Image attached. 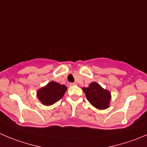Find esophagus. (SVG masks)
Here are the masks:
<instances>
[{
	"label": "esophagus",
	"instance_id": "1",
	"mask_svg": "<svg viewBox=\"0 0 147 147\" xmlns=\"http://www.w3.org/2000/svg\"><path fill=\"white\" fill-rule=\"evenodd\" d=\"M76 84V83H72V82H68L67 83V85L68 86H72V85H75Z\"/></svg>",
	"mask_w": 147,
	"mask_h": 147
}]
</instances>
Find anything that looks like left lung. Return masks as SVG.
Here are the masks:
<instances>
[{"instance_id":"1","label":"left lung","mask_w":147,"mask_h":147,"mask_svg":"<svg viewBox=\"0 0 147 147\" xmlns=\"http://www.w3.org/2000/svg\"><path fill=\"white\" fill-rule=\"evenodd\" d=\"M87 100L94 107L105 109L109 107L111 94L109 91L104 90L99 84L92 82L88 87L82 89Z\"/></svg>"}]
</instances>
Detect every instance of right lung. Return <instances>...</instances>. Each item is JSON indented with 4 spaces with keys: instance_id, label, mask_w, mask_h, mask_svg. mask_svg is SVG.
Returning <instances> with one entry per match:
<instances>
[{
    "instance_id": "1",
    "label": "right lung",
    "mask_w": 147,
    "mask_h": 147,
    "mask_svg": "<svg viewBox=\"0 0 147 147\" xmlns=\"http://www.w3.org/2000/svg\"><path fill=\"white\" fill-rule=\"evenodd\" d=\"M66 90L67 87L64 84L50 82L45 87L38 90L37 96L42 104L45 105H51L61 100Z\"/></svg>"
}]
</instances>
